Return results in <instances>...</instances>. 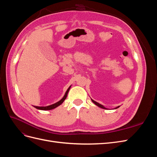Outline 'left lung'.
<instances>
[{
  "label": "left lung",
  "mask_w": 157,
  "mask_h": 157,
  "mask_svg": "<svg viewBox=\"0 0 157 157\" xmlns=\"http://www.w3.org/2000/svg\"><path fill=\"white\" fill-rule=\"evenodd\" d=\"M92 101L95 104V105H96L97 106H98L99 107H100V108H102V109H107V108H105V107H104L103 105H101V104H99V103H98V102H96V101H95L94 100H93V99H92ZM119 107V106H118V107H117L116 108H115V109H117V108H118Z\"/></svg>",
  "instance_id": "8db88e82"
}]
</instances>
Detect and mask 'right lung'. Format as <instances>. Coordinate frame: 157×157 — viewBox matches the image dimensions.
Instances as JSON below:
<instances>
[{"instance_id":"add662e5","label":"right lung","mask_w":157,"mask_h":157,"mask_svg":"<svg viewBox=\"0 0 157 157\" xmlns=\"http://www.w3.org/2000/svg\"><path fill=\"white\" fill-rule=\"evenodd\" d=\"M71 88V86L67 89V91H66L64 96L63 97V98L61 99V100H59V101H58L57 103H54V104H52V105H48V106H46V107H39V106H33L34 107H35L36 109H40V110H44V111H46V110H51V109H55L56 107H58L59 105H60L61 103H62L65 99H66V98H67V94L69 91V89Z\"/></svg>"}]
</instances>
